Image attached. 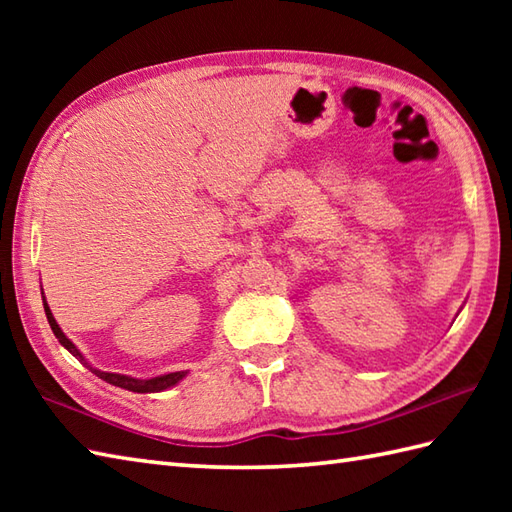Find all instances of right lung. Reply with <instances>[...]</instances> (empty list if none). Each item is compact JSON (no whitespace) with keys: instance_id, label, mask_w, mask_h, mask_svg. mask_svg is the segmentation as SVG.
Masks as SVG:
<instances>
[{"instance_id":"right-lung-1","label":"right lung","mask_w":512,"mask_h":512,"mask_svg":"<svg viewBox=\"0 0 512 512\" xmlns=\"http://www.w3.org/2000/svg\"><path fill=\"white\" fill-rule=\"evenodd\" d=\"M41 295H43V292H41ZM43 310H46L48 323H50V328H52L54 336H57V339H59V343H61V345L65 347V350H68L74 358H79V361H81L85 367H88L92 374L103 378L105 383L116 385V387H123V389H127V391H136V394H156V391H165V389H169V387H173V385H178L180 380L189 374V372H169V374H160V376H151V378H134V376L114 374V372H103V369H96L94 365H90L88 358H85V356L79 352V347H76V345L68 339V336L63 334V330L59 328L57 319L52 317V310H50V306H48L46 297H43Z\"/></svg>"}]
</instances>
